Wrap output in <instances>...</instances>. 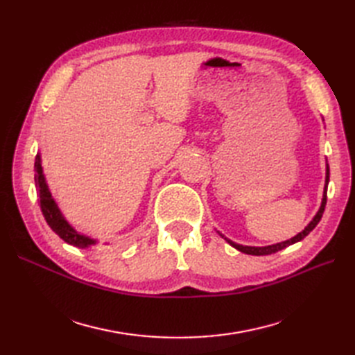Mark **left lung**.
I'll use <instances>...</instances> for the list:
<instances>
[{
  "label": "left lung",
  "instance_id": "8db88e82",
  "mask_svg": "<svg viewBox=\"0 0 355 355\" xmlns=\"http://www.w3.org/2000/svg\"><path fill=\"white\" fill-rule=\"evenodd\" d=\"M329 175H330V173H329V166H327V171H326V187H324V196H323V201H321V207H320V210L317 211V214L314 216V219L308 223V227H305V230H304L302 232H299L297 235H295L293 239H290V240L283 241V243H277V244H272V245H266V247H250V245H241V244L234 243V241H231V240H228V239H225V240H227V241H228L232 247H235V249H237V250H240V252H243V253H247V254H254V256L272 254V253H275V252H278V250H283L284 247H287V245H292V244H295V243H297V241H300V240H304V239L306 237V235L317 227V223L320 222L321 216H323V213H324V207H326V202H327V184H329ZM220 235H222V234H220ZM222 237H223V235H222Z\"/></svg>",
  "mask_w": 355,
  "mask_h": 355
}]
</instances>
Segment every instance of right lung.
I'll use <instances>...</instances> for the list:
<instances>
[{"label": "right lung", "mask_w": 355, "mask_h": 355, "mask_svg": "<svg viewBox=\"0 0 355 355\" xmlns=\"http://www.w3.org/2000/svg\"><path fill=\"white\" fill-rule=\"evenodd\" d=\"M35 185L38 191V202H40L42 214H44V219L49 223V227L55 231L63 241H67L68 244H72V245H78L81 249H85V247L96 244L94 240L75 231L65 220V218L62 216V213L59 211L55 200L51 198V194L44 180V175H42L40 155H37L35 158Z\"/></svg>", "instance_id": "right-lung-1"}]
</instances>
